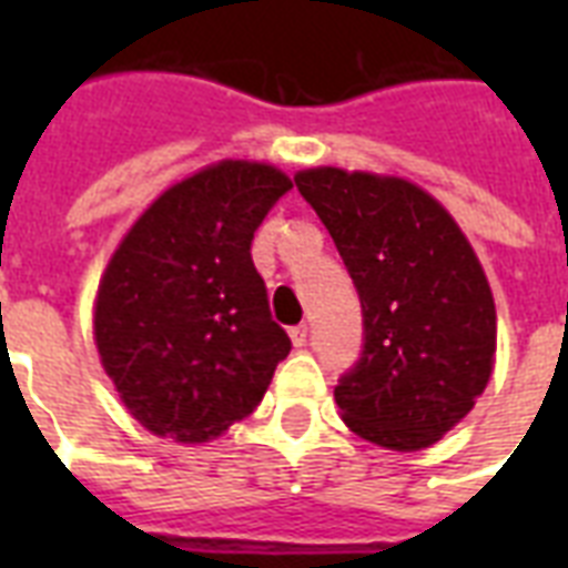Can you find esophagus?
I'll return each mask as SVG.
<instances>
[{"label": "esophagus", "instance_id": "esophagus-1", "mask_svg": "<svg viewBox=\"0 0 568 568\" xmlns=\"http://www.w3.org/2000/svg\"><path fill=\"white\" fill-rule=\"evenodd\" d=\"M288 336H292L294 347H303L306 345V338H310V327H306V324H297V327L288 329Z\"/></svg>", "mask_w": 568, "mask_h": 568}]
</instances>
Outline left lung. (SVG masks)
<instances>
[{
	"mask_svg": "<svg viewBox=\"0 0 568 568\" xmlns=\"http://www.w3.org/2000/svg\"><path fill=\"white\" fill-rule=\"evenodd\" d=\"M363 306V351L336 404L356 436L418 450L475 406L495 356V303L475 250L404 180L315 168L294 176Z\"/></svg>",
	"mask_w": 568,
	"mask_h": 568,
	"instance_id": "1",
	"label": "left lung"
}]
</instances>
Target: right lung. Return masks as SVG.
I'll use <instances>...</instances> for the list:
<instances>
[{
    "label": "right lung",
    "mask_w": 568,
    "mask_h": 568,
    "mask_svg": "<svg viewBox=\"0 0 568 568\" xmlns=\"http://www.w3.org/2000/svg\"><path fill=\"white\" fill-rule=\"evenodd\" d=\"M292 180L221 162L164 191L111 256L93 336L146 430L203 442L247 418L292 338L267 306L250 244Z\"/></svg>",
    "instance_id": "right-lung-1"
}]
</instances>
